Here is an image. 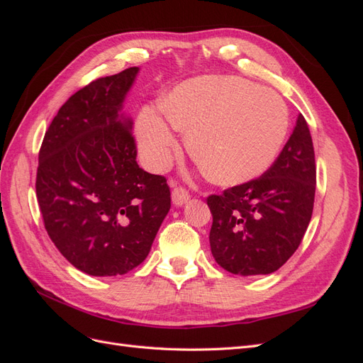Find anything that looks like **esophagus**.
Segmentation results:
<instances>
[{
  "mask_svg": "<svg viewBox=\"0 0 363 363\" xmlns=\"http://www.w3.org/2000/svg\"><path fill=\"white\" fill-rule=\"evenodd\" d=\"M191 199L189 191L183 188V186H175L172 189V203L175 206H183L184 203H188V200Z\"/></svg>",
  "mask_w": 363,
  "mask_h": 363,
  "instance_id": "1",
  "label": "esophagus"
}]
</instances>
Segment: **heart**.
<instances>
[{"mask_svg":"<svg viewBox=\"0 0 363 363\" xmlns=\"http://www.w3.org/2000/svg\"><path fill=\"white\" fill-rule=\"evenodd\" d=\"M163 112L144 108L136 135L151 169L167 168L179 147L175 128L188 135V150L208 179L242 184L265 172L289 128L288 107L272 91L239 77L206 75L179 84Z\"/></svg>","mask_w":363,"mask_h":363,"instance_id":"b5f03b06","label":"heart"}]
</instances>
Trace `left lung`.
<instances>
[{"label":"left lung","mask_w":363,"mask_h":363,"mask_svg":"<svg viewBox=\"0 0 363 363\" xmlns=\"http://www.w3.org/2000/svg\"><path fill=\"white\" fill-rule=\"evenodd\" d=\"M316 188L315 151L303 115L286 145L260 177L208 195L211 250L219 267L239 276L277 271L301 244Z\"/></svg>","instance_id":"8db88e82"}]
</instances>
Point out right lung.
<instances>
[{
  "label": "right lung",
  "instance_id": "add662e5",
  "mask_svg": "<svg viewBox=\"0 0 363 363\" xmlns=\"http://www.w3.org/2000/svg\"><path fill=\"white\" fill-rule=\"evenodd\" d=\"M139 68L68 98L39 150L36 196L63 257L89 276H123L145 260L169 212L163 175L139 168L131 119L119 115Z\"/></svg>",
  "mask_w": 363,
  "mask_h": 363
}]
</instances>
